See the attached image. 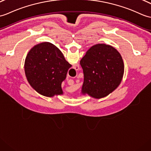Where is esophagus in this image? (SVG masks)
<instances>
[{"label": "esophagus", "mask_w": 151, "mask_h": 151, "mask_svg": "<svg viewBox=\"0 0 151 151\" xmlns=\"http://www.w3.org/2000/svg\"><path fill=\"white\" fill-rule=\"evenodd\" d=\"M77 67H78V68H79V65H77Z\"/></svg>", "instance_id": "esophagus-1"}]
</instances>
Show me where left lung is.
I'll use <instances>...</instances> for the list:
<instances>
[{
    "mask_svg": "<svg viewBox=\"0 0 151 151\" xmlns=\"http://www.w3.org/2000/svg\"><path fill=\"white\" fill-rule=\"evenodd\" d=\"M83 72L81 94L102 99L120 86L124 63L120 52L110 45L97 44L91 47L80 60Z\"/></svg>",
    "mask_w": 151,
    "mask_h": 151,
    "instance_id": "1",
    "label": "left lung"
}]
</instances>
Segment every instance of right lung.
I'll use <instances>...</instances> for the list:
<instances>
[{
    "label": "right lung",
    "instance_id": "obj_1",
    "mask_svg": "<svg viewBox=\"0 0 151 151\" xmlns=\"http://www.w3.org/2000/svg\"><path fill=\"white\" fill-rule=\"evenodd\" d=\"M71 65L59 49L48 42L31 49L24 62V71L29 85L42 95L63 94L62 82Z\"/></svg>",
    "mask_w": 151,
    "mask_h": 151
}]
</instances>
